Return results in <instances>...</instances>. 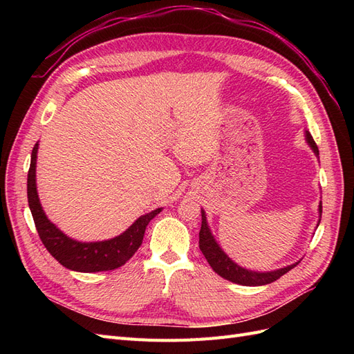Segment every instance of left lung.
Instances as JSON below:
<instances>
[{
    "instance_id": "obj_1",
    "label": "left lung",
    "mask_w": 354,
    "mask_h": 354,
    "mask_svg": "<svg viewBox=\"0 0 354 354\" xmlns=\"http://www.w3.org/2000/svg\"><path fill=\"white\" fill-rule=\"evenodd\" d=\"M304 134H306L307 145L315 152V155L319 156V149L313 140L312 134H310L307 130ZM317 211H319V220L316 224V229L320 223V217H322V201L319 202ZM201 214H202V224H201V232H199V248H201L202 254L205 255V259L209 263V266L212 267V270L217 274H220L221 277H224V279H227L233 283L243 285V286H261V285H267V283H272V282L277 281L281 276H283L285 273L294 269V267L299 261H301L299 260L294 264H289V266L281 267V269L270 270V272H257V270L245 269V267L239 266L238 263H234L230 257L223 251V248L218 245L216 238H214V234L208 226L207 214L202 208H201Z\"/></svg>"
}]
</instances>
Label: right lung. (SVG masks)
<instances>
[{
    "mask_svg": "<svg viewBox=\"0 0 354 354\" xmlns=\"http://www.w3.org/2000/svg\"><path fill=\"white\" fill-rule=\"evenodd\" d=\"M38 142L32 149L28 173V202L39 238L47 251L69 270L94 273L113 270L131 259L143 242L149 221L162 211L156 208L138 217L120 236L97 242H81L69 238L55 223H51L41 207L37 190Z\"/></svg>",
    "mask_w": 354,
    "mask_h": 354,
    "instance_id": "right-lung-1",
    "label": "right lung"
}]
</instances>
